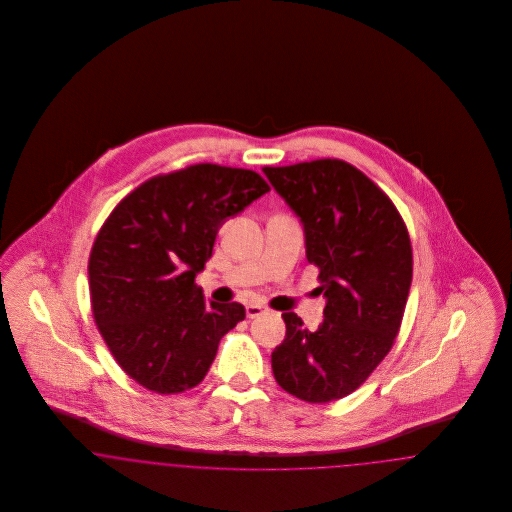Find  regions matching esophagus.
Masks as SVG:
<instances>
[{"label": "esophagus", "instance_id": "1", "mask_svg": "<svg viewBox=\"0 0 512 512\" xmlns=\"http://www.w3.org/2000/svg\"><path fill=\"white\" fill-rule=\"evenodd\" d=\"M245 313H247V317L249 318L259 317V315L265 313V307H263V305H257V303H249V305L245 307Z\"/></svg>", "mask_w": 512, "mask_h": 512}]
</instances>
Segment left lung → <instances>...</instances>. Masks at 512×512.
I'll use <instances>...</instances> for the list:
<instances>
[{
	"instance_id": "left-lung-1",
	"label": "left lung",
	"mask_w": 512,
	"mask_h": 512,
	"mask_svg": "<svg viewBox=\"0 0 512 512\" xmlns=\"http://www.w3.org/2000/svg\"><path fill=\"white\" fill-rule=\"evenodd\" d=\"M268 182L303 224L317 265L324 320L307 330L284 313L286 338L272 351L280 388L309 403L357 390L390 353L413 280L407 226L390 197L353 165L318 159L265 167Z\"/></svg>"
}]
</instances>
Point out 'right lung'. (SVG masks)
<instances>
[{
    "mask_svg": "<svg viewBox=\"0 0 512 512\" xmlns=\"http://www.w3.org/2000/svg\"><path fill=\"white\" fill-rule=\"evenodd\" d=\"M268 184L253 171L211 163L155 176L126 195L90 253L92 313L122 370L155 393L197 386L244 305L207 301L195 276L220 226Z\"/></svg>",
    "mask_w": 512,
    "mask_h": 512,
    "instance_id": "1",
    "label": "right lung"
}]
</instances>
